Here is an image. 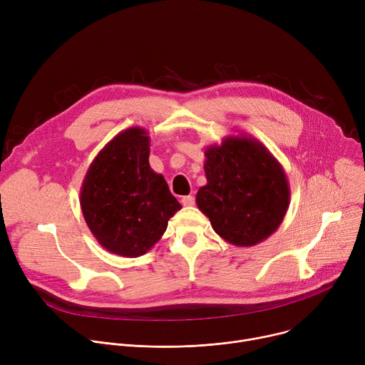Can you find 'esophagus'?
<instances>
[{
    "mask_svg": "<svg viewBox=\"0 0 365 365\" xmlns=\"http://www.w3.org/2000/svg\"><path fill=\"white\" fill-rule=\"evenodd\" d=\"M180 202H182L183 206H193L195 205V197L192 195H187V196H183Z\"/></svg>",
    "mask_w": 365,
    "mask_h": 365,
    "instance_id": "obj_1",
    "label": "esophagus"
}]
</instances>
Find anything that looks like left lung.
I'll return each instance as SVG.
<instances>
[{
    "label": "left lung",
    "instance_id": "left-lung-1",
    "mask_svg": "<svg viewBox=\"0 0 365 365\" xmlns=\"http://www.w3.org/2000/svg\"><path fill=\"white\" fill-rule=\"evenodd\" d=\"M207 183L196 205L227 242L252 247L282 224L290 203L287 176L269 148L245 134L230 135L205 150Z\"/></svg>",
    "mask_w": 365,
    "mask_h": 365
}]
</instances>
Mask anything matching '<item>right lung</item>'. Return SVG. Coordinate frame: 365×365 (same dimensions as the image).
Listing matches in <instances>:
<instances>
[{"label":"right lung","instance_id":"obj_1","mask_svg":"<svg viewBox=\"0 0 365 365\" xmlns=\"http://www.w3.org/2000/svg\"><path fill=\"white\" fill-rule=\"evenodd\" d=\"M148 155L147 131L127 128L96 154L82 182L86 225L103 248L121 257L145 254L182 207Z\"/></svg>","mask_w":365,"mask_h":365}]
</instances>
